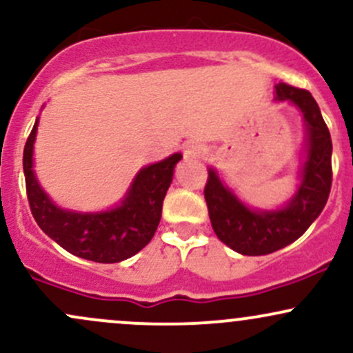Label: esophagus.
<instances>
[{
	"label": "esophagus",
	"mask_w": 353,
	"mask_h": 353,
	"mask_svg": "<svg viewBox=\"0 0 353 353\" xmlns=\"http://www.w3.org/2000/svg\"><path fill=\"white\" fill-rule=\"evenodd\" d=\"M208 149L206 145L201 144L197 141H191L184 145V157L189 159V161H194V159H201L206 156Z\"/></svg>",
	"instance_id": "obj_1"
}]
</instances>
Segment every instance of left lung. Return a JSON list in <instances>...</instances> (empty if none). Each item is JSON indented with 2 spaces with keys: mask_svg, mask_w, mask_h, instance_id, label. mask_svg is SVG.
Here are the masks:
<instances>
[{
  "mask_svg": "<svg viewBox=\"0 0 353 353\" xmlns=\"http://www.w3.org/2000/svg\"><path fill=\"white\" fill-rule=\"evenodd\" d=\"M274 100L290 102L303 115L305 157L298 189L276 209L250 208L209 168L204 188L209 219L221 241L236 253L261 256L296 241L323 211L332 188V139L312 94L292 85H274Z\"/></svg>",
  "mask_w": 353,
  "mask_h": 353,
  "instance_id": "8db88e82",
  "label": "left lung"
}]
</instances>
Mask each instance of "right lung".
Segmentation results:
<instances>
[{
  "label": "right lung",
  "mask_w": 353,
  "mask_h": 353,
  "mask_svg": "<svg viewBox=\"0 0 353 353\" xmlns=\"http://www.w3.org/2000/svg\"><path fill=\"white\" fill-rule=\"evenodd\" d=\"M37 117L23 150L26 194L38 226L68 253L95 263H119L149 245L162 214V203L172 183L174 169L183 159L176 152L145 165L135 174L119 204L105 211L82 212L57 206L37 179L33 149Z\"/></svg>",
  "instance_id": "obj_1"
}]
</instances>
